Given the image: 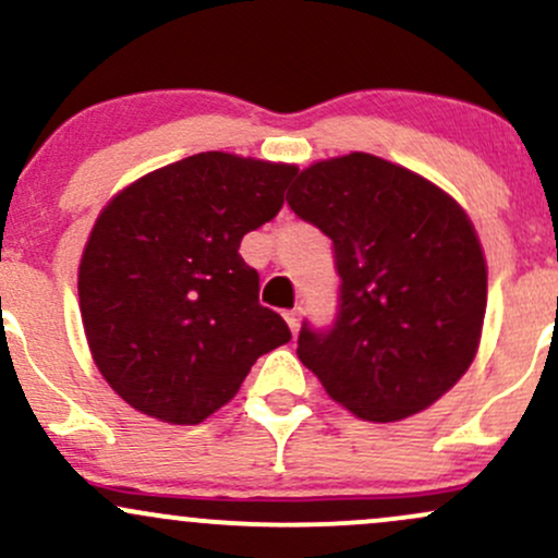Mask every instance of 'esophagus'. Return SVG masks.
Wrapping results in <instances>:
<instances>
[{"mask_svg": "<svg viewBox=\"0 0 558 558\" xmlns=\"http://www.w3.org/2000/svg\"><path fill=\"white\" fill-rule=\"evenodd\" d=\"M283 317H286V323H289L291 333L296 336V330H299V323H302V312H299V310H289V312H286Z\"/></svg>", "mask_w": 558, "mask_h": 558, "instance_id": "1", "label": "esophagus"}]
</instances>
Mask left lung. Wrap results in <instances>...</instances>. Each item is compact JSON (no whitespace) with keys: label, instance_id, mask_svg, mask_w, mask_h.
Here are the masks:
<instances>
[{"label":"left lung","instance_id":"1","mask_svg":"<svg viewBox=\"0 0 558 558\" xmlns=\"http://www.w3.org/2000/svg\"><path fill=\"white\" fill-rule=\"evenodd\" d=\"M291 211L333 241V326L299 330V360L339 405L389 424L437 402L469 371L487 267L466 211L415 171L371 153L312 163Z\"/></svg>","mask_w":558,"mask_h":558}]
</instances>
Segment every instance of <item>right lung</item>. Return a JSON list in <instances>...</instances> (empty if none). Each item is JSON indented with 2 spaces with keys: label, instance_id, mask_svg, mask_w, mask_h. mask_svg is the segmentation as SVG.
<instances>
[{
  "label": "right lung",
  "instance_id": "obj_1",
  "mask_svg": "<svg viewBox=\"0 0 558 558\" xmlns=\"http://www.w3.org/2000/svg\"><path fill=\"white\" fill-rule=\"evenodd\" d=\"M293 174L289 163L198 153L132 182L97 217L78 307L95 365L134 410L201 424L291 339L238 248L280 211Z\"/></svg>",
  "mask_w": 558,
  "mask_h": 558
}]
</instances>
